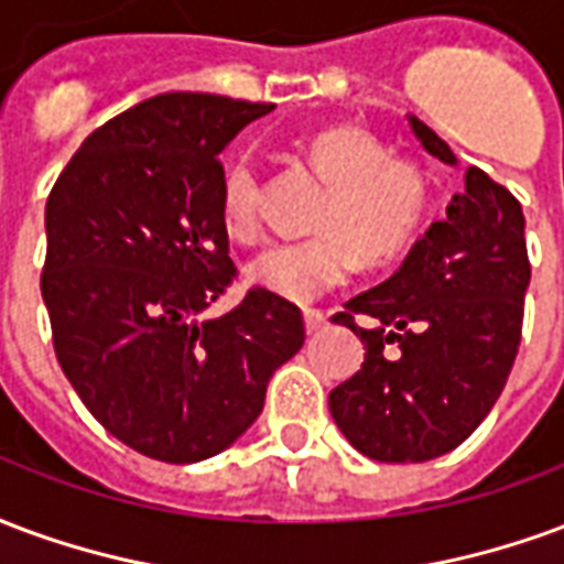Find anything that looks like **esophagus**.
Returning <instances> with one entry per match:
<instances>
[{"mask_svg":"<svg viewBox=\"0 0 564 564\" xmlns=\"http://www.w3.org/2000/svg\"><path fill=\"white\" fill-rule=\"evenodd\" d=\"M303 322H306V333H318L327 324V315L318 310H306L303 312Z\"/></svg>","mask_w":564,"mask_h":564,"instance_id":"1","label":"esophagus"}]
</instances>
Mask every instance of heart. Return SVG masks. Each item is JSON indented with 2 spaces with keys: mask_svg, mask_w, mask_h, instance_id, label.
I'll return each instance as SVG.
<instances>
[{
  "mask_svg": "<svg viewBox=\"0 0 564 564\" xmlns=\"http://www.w3.org/2000/svg\"><path fill=\"white\" fill-rule=\"evenodd\" d=\"M306 159L330 183L310 240L270 246L249 264V279L291 303H312L343 285L364 252L384 261L412 242L426 216V180L405 159H388L384 143L360 126H330L306 143ZM261 186L249 159L225 171L221 219L237 240L258 234Z\"/></svg>",
  "mask_w": 564,
  "mask_h": 564,
  "instance_id": "obj_1",
  "label": "heart"
}]
</instances>
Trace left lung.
Here are the masks:
<instances>
[{"mask_svg": "<svg viewBox=\"0 0 564 564\" xmlns=\"http://www.w3.org/2000/svg\"><path fill=\"white\" fill-rule=\"evenodd\" d=\"M409 126L433 159L456 167L430 126L417 117ZM529 276L520 200L468 167L400 270L333 315L367 348L364 367L330 390L345 438L378 463H426L463 445L511 376Z\"/></svg>", "mask_w": 564, "mask_h": 564, "instance_id": "obj_1", "label": "left lung"}]
</instances>
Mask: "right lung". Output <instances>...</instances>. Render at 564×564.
<instances>
[{
  "mask_svg": "<svg viewBox=\"0 0 564 564\" xmlns=\"http://www.w3.org/2000/svg\"><path fill=\"white\" fill-rule=\"evenodd\" d=\"M270 110L152 96L93 131L47 197L41 297L56 360L110 435L162 463L231 447L306 339L297 306L264 288L197 318L237 276L219 152Z\"/></svg>",
  "mask_w": 564,
  "mask_h": 564,
  "instance_id": "obj_1",
  "label": "right lung"
}]
</instances>
